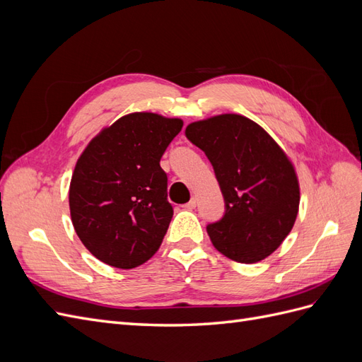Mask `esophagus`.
<instances>
[{"label":"esophagus","mask_w":362,"mask_h":362,"mask_svg":"<svg viewBox=\"0 0 362 362\" xmlns=\"http://www.w3.org/2000/svg\"><path fill=\"white\" fill-rule=\"evenodd\" d=\"M182 206L185 208V210H193V208L196 206V198H192L187 204H184Z\"/></svg>","instance_id":"1"}]
</instances>
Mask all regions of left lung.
I'll use <instances>...</instances> for the list:
<instances>
[{
	"label": "left lung",
	"mask_w": 362,
	"mask_h": 362,
	"mask_svg": "<svg viewBox=\"0 0 362 362\" xmlns=\"http://www.w3.org/2000/svg\"><path fill=\"white\" fill-rule=\"evenodd\" d=\"M213 164L225 214L206 225L213 246L237 262L267 258L290 234L299 211V181L290 158L254 120L218 115L185 128Z\"/></svg>",
	"instance_id": "8db88e82"
}]
</instances>
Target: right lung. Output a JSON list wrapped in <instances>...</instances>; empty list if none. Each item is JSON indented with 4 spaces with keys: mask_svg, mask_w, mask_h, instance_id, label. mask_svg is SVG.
Masks as SVG:
<instances>
[{
    "mask_svg": "<svg viewBox=\"0 0 362 362\" xmlns=\"http://www.w3.org/2000/svg\"><path fill=\"white\" fill-rule=\"evenodd\" d=\"M181 128L177 117L131 113L93 137L76 161L72 225L105 264L134 269L158 250L173 216L160 160Z\"/></svg>",
    "mask_w": 362,
    "mask_h": 362,
    "instance_id": "add662e5",
    "label": "right lung"
}]
</instances>
